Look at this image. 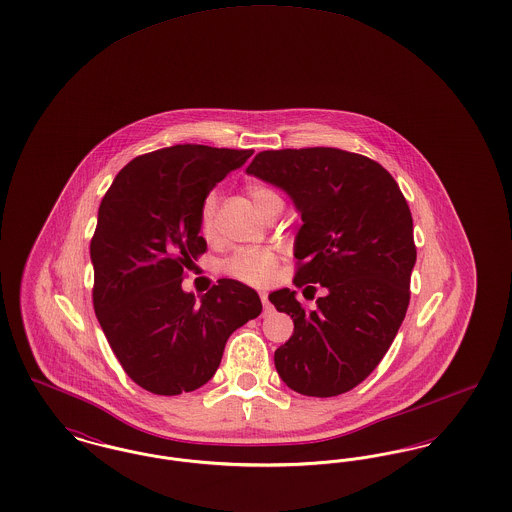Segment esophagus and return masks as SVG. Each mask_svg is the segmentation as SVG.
I'll list each match as a JSON object with an SVG mask.
<instances>
[{
    "label": "esophagus",
    "mask_w": 512,
    "mask_h": 512,
    "mask_svg": "<svg viewBox=\"0 0 512 512\" xmlns=\"http://www.w3.org/2000/svg\"><path fill=\"white\" fill-rule=\"evenodd\" d=\"M259 295H261V301H263V307H265V313H268V311H270V303H268L267 292H261V293H259Z\"/></svg>",
    "instance_id": "1"
}]
</instances>
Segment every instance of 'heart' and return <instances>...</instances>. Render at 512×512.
Instances as JSON below:
<instances>
[{"label":"heart","mask_w":512,"mask_h":512,"mask_svg":"<svg viewBox=\"0 0 512 512\" xmlns=\"http://www.w3.org/2000/svg\"><path fill=\"white\" fill-rule=\"evenodd\" d=\"M249 195L259 211H263L268 203L280 199V195L261 184L249 186ZM217 207H219V194L211 192L205 197V201L201 205V213H199V226H201V232L205 238L215 236ZM274 267H276V257L267 249H240L226 263V270L247 284L267 282L274 272Z\"/></svg>","instance_id":"obj_1"}]
</instances>
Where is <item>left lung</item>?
Returning <instances> with one entry per match:
<instances>
[{"label":"left lung","instance_id":"1","mask_svg":"<svg viewBox=\"0 0 512 512\" xmlns=\"http://www.w3.org/2000/svg\"><path fill=\"white\" fill-rule=\"evenodd\" d=\"M245 172L292 199L303 220L293 242L301 263L295 286L326 290L315 311L290 288L268 295L293 318L274 366L301 395L353 390L384 359L409 307L416 263L409 205L382 165L336 147L261 151Z\"/></svg>","mask_w":512,"mask_h":512}]
</instances>
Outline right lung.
<instances>
[{
  "mask_svg": "<svg viewBox=\"0 0 512 512\" xmlns=\"http://www.w3.org/2000/svg\"><path fill=\"white\" fill-rule=\"evenodd\" d=\"M253 149L165 147L122 169L90 244L94 309L124 372L144 390L180 395L207 384L234 330L263 311L259 293L222 278L199 301L184 268L205 253L199 213L209 192Z\"/></svg>",
  "mask_w": 512,
  "mask_h": 512,
  "instance_id": "1",
  "label": "right lung"
}]
</instances>
